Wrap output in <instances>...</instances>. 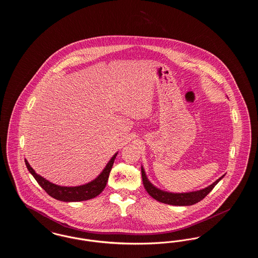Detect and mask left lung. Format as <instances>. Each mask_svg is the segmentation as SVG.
Listing matches in <instances>:
<instances>
[{
    "label": "left lung",
    "instance_id": "obj_1",
    "mask_svg": "<svg viewBox=\"0 0 258 258\" xmlns=\"http://www.w3.org/2000/svg\"><path fill=\"white\" fill-rule=\"evenodd\" d=\"M141 173H142L143 184H144V187L147 190L148 194L154 199L160 201L161 203L174 205V206H190V205H194L197 202L201 201L215 187V185L218 184L224 177V175H222L221 178H219L216 182H214L213 184H210L207 187L200 189V190L184 192V194L183 192L182 194L181 192L174 194V192L161 190L152 184L146 176V173H145L143 166H141Z\"/></svg>",
    "mask_w": 258,
    "mask_h": 258
}]
</instances>
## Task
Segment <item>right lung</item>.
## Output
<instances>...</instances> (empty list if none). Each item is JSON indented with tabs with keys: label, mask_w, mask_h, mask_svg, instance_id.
<instances>
[{
	"label": "right lung",
	"mask_w": 258,
	"mask_h": 258,
	"mask_svg": "<svg viewBox=\"0 0 258 258\" xmlns=\"http://www.w3.org/2000/svg\"><path fill=\"white\" fill-rule=\"evenodd\" d=\"M117 154L118 152L114 154V156L111 158L106 166L95 180L87 184L76 186H63L53 184L45 178L37 174L31 167L28 160H25V163L29 172L34 176L38 184L49 195L50 197L63 202H77L95 198L104 189Z\"/></svg>",
	"instance_id": "obj_1"
}]
</instances>
